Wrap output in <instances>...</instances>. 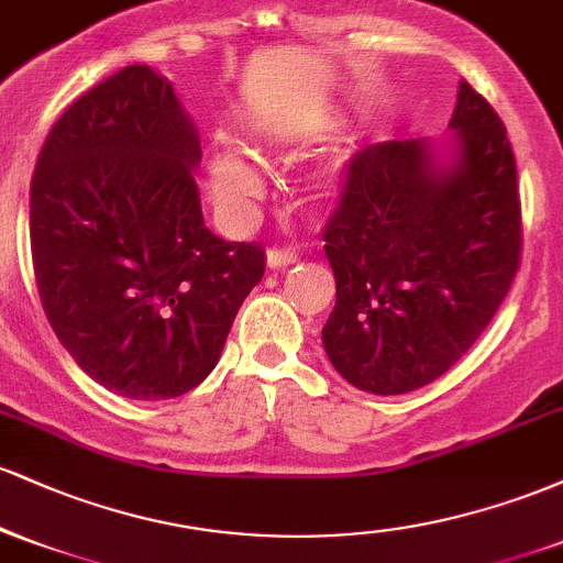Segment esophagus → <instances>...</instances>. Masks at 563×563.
<instances>
[{"mask_svg":"<svg viewBox=\"0 0 563 563\" xmlns=\"http://www.w3.org/2000/svg\"><path fill=\"white\" fill-rule=\"evenodd\" d=\"M299 260V251L294 245H275V249L267 251V267L277 269V267H288Z\"/></svg>","mask_w":563,"mask_h":563,"instance_id":"esophagus-1","label":"esophagus"}]
</instances>
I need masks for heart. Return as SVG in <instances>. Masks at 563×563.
I'll use <instances>...</instances> for the list:
<instances>
[{"instance_id": "b5f03b06", "label": "heart", "mask_w": 563, "mask_h": 563, "mask_svg": "<svg viewBox=\"0 0 563 563\" xmlns=\"http://www.w3.org/2000/svg\"><path fill=\"white\" fill-rule=\"evenodd\" d=\"M209 179L214 187L217 198L222 203L238 206L249 198H256L262 190V179L254 166L245 161L238 151L222 147L209 161Z\"/></svg>"}]
</instances>
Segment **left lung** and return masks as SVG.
<instances>
[{
    "mask_svg": "<svg viewBox=\"0 0 563 563\" xmlns=\"http://www.w3.org/2000/svg\"><path fill=\"white\" fill-rule=\"evenodd\" d=\"M455 164L429 140L354 153L322 228L335 307L322 344L371 394H407L448 373L484 333L521 264V200L500 115L463 79L450 119Z\"/></svg>",
    "mask_w": 563,
    "mask_h": 563,
    "instance_id": "obj_1",
    "label": "left lung"
}]
</instances>
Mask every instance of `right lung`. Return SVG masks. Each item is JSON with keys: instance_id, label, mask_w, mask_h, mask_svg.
Wrapping results in <instances>:
<instances>
[{"instance_id": "1", "label": "right lung", "mask_w": 563, "mask_h": 563, "mask_svg": "<svg viewBox=\"0 0 563 563\" xmlns=\"http://www.w3.org/2000/svg\"><path fill=\"white\" fill-rule=\"evenodd\" d=\"M200 140L172 84L126 66L55 121L31 177V262L76 365L121 397H183L214 371L260 243L206 230Z\"/></svg>"}]
</instances>
